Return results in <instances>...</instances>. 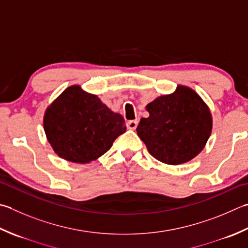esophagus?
<instances>
[{
    "instance_id": "obj_1",
    "label": "esophagus",
    "mask_w": 248,
    "mask_h": 248,
    "mask_svg": "<svg viewBox=\"0 0 248 248\" xmlns=\"http://www.w3.org/2000/svg\"><path fill=\"white\" fill-rule=\"evenodd\" d=\"M138 124H139L138 120H129L127 123V127L130 130H135L138 127Z\"/></svg>"
}]
</instances>
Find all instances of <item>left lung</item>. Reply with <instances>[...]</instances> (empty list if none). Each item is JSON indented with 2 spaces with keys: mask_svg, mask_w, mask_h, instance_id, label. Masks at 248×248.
<instances>
[{
  "mask_svg": "<svg viewBox=\"0 0 248 248\" xmlns=\"http://www.w3.org/2000/svg\"><path fill=\"white\" fill-rule=\"evenodd\" d=\"M146 109L149 117L140 119L137 132L154 158L177 166L204 148L212 132V115L192 89L178 86L174 93L150 102Z\"/></svg>",
  "mask_w": 248,
  "mask_h": 248,
  "instance_id": "obj_1",
  "label": "left lung"
}]
</instances>
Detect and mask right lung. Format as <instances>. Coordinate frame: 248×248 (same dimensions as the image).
Segmentation results:
<instances>
[{"label": "right lung", "mask_w": 248, "mask_h": 248, "mask_svg": "<svg viewBox=\"0 0 248 248\" xmlns=\"http://www.w3.org/2000/svg\"><path fill=\"white\" fill-rule=\"evenodd\" d=\"M125 129L123 116L79 86L63 91L48 106L44 117V130L53 150L75 163H88L101 157Z\"/></svg>", "instance_id": "add662e5"}]
</instances>
